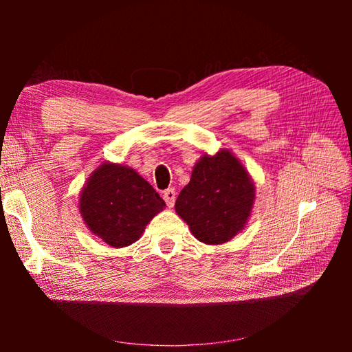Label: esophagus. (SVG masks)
Wrapping results in <instances>:
<instances>
[{
  "label": "esophagus",
  "instance_id": "obj_1",
  "mask_svg": "<svg viewBox=\"0 0 352 352\" xmlns=\"http://www.w3.org/2000/svg\"><path fill=\"white\" fill-rule=\"evenodd\" d=\"M175 198H177V193H175L174 189H166V190L163 192V199L166 201V206L168 207H174Z\"/></svg>",
  "mask_w": 352,
  "mask_h": 352
}]
</instances>
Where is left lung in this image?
I'll list each match as a JSON object with an SVG mask.
<instances>
[{
	"label": "left lung",
	"mask_w": 352,
	"mask_h": 352,
	"mask_svg": "<svg viewBox=\"0 0 352 352\" xmlns=\"http://www.w3.org/2000/svg\"><path fill=\"white\" fill-rule=\"evenodd\" d=\"M256 186L241 160L230 151L203 154L175 201V212L192 234L207 245H221L248 222Z\"/></svg>",
	"instance_id": "8db88e82"
}]
</instances>
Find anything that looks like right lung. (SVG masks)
Listing matches in <instances>:
<instances>
[{
	"mask_svg": "<svg viewBox=\"0 0 352 352\" xmlns=\"http://www.w3.org/2000/svg\"><path fill=\"white\" fill-rule=\"evenodd\" d=\"M166 207L159 193L130 166L104 162L80 192L78 208L87 228L102 242L124 248Z\"/></svg>",
	"mask_w": 352,
	"mask_h": 352,
	"instance_id": "right-lung-1",
	"label": "right lung"
}]
</instances>
